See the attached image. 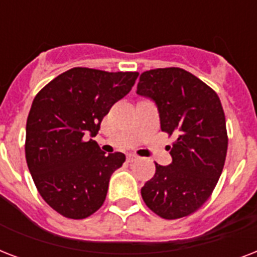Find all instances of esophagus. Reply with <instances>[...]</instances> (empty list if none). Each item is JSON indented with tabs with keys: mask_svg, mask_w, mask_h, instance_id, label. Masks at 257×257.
Masks as SVG:
<instances>
[{
	"mask_svg": "<svg viewBox=\"0 0 257 257\" xmlns=\"http://www.w3.org/2000/svg\"><path fill=\"white\" fill-rule=\"evenodd\" d=\"M126 160H128L129 163H133V161L139 160V157H137L136 155H128V156H126Z\"/></svg>",
	"mask_w": 257,
	"mask_h": 257,
	"instance_id": "obj_1",
	"label": "esophagus"
}]
</instances>
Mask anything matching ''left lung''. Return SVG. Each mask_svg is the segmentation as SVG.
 <instances>
[{
  "mask_svg": "<svg viewBox=\"0 0 257 257\" xmlns=\"http://www.w3.org/2000/svg\"><path fill=\"white\" fill-rule=\"evenodd\" d=\"M137 94L155 102L163 132L175 133L172 163L156 165L141 188L147 207L173 220L197 211L219 181L228 148L225 116L219 96L187 70L164 68L144 72Z\"/></svg>",
  "mask_w": 257,
  "mask_h": 257,
  "instance_id": "8db88e82",
  "label": "left lung"
}]
</instances>
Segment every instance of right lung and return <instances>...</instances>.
Segmentation results:
<instances>
[{
	"label": "right lung",
	"instance_id": "add662e5",
	"mask_svg": "<svg viewBox=\"0 0 257 257\" xmlns=\"http://www.w3.org/2000/svg\"><path fill=\"white\" fill-rule=\"evenodd\" d=\"M137 77V72L73 68L34 97L26 121V163L42 199L60 215L85 219L104 204L110 176L125 155L106 156L89 137Z\"/></svg>",
	"mask_w": 257,
	"mask_h": 257
}]
</instances>
